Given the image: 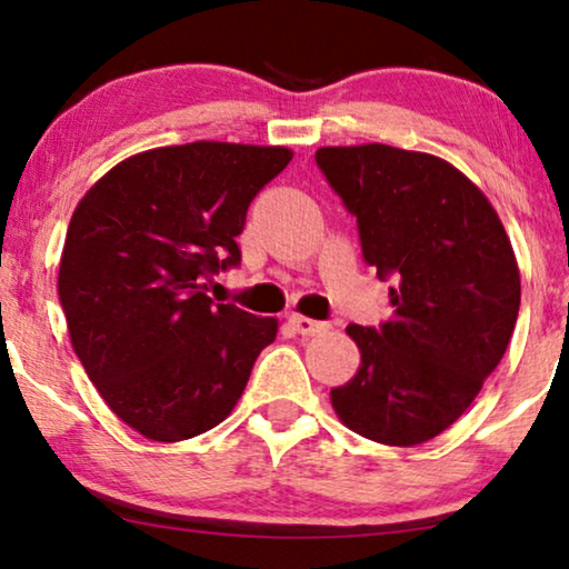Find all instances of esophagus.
Segmentation results:
<instances>
[{
	"label": "esophagus",
	"instance_id": "34e87169",
	"mask_svg": "<svg viewBox=\"0 0 569 569\" xmlns=\"http://www.w3.org/2000/svg\"><path fill=\"white\" fill-rule=\"evenodd\" d=\"M287 323H290L298 333H302V337H316V333H321V331L329 329V326H326V323L313 321V318H308V316H302V313H290V316H287Z\"/></svg>",
	"mask_w": 569,
	"mask_h": 569
}]
</instances>
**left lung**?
I'll return each mask as SVG.
<instances>
[{
	"instance_id": "8db88e82",
	"label": "left lung",
	"mask_w": 569,
	"mask_h": 569,
	"mask_svg": "<svg viewBox=\"0 0 569 569\" xmlns=\"http://www.w3.org/2000/svg\"><path fill=\"white\" fill-rule=\"evenodd\" d=\"M318 168L357 217L362 256L393 279L380 329L349 323L360 368L331 388L349 430L415 448L448 430L502 360L520 271L495 207L430 152L391 144L318 147Z\"/></svg>"
}]
</instances>
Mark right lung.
Segmentation results:
<instances>
[{
    "label": "right lung",
    "mask_w": 569,
    "mask_h": 569,
    "mask_svg": "<svg viewBox=\"0 0 569 569\" xmlns=\"http://www.w3.org/2000/svg\"><path fill=\"white\" fill-rule=\"evenodd\" d=\"M287 147L189 142L131 154L69 220L59 300L108 409L147 440L178 442L236 409L277 318L214 306L204 282L236 267L256 193Z\"/></svg>",
    "instance_id": "right-lung-1"
}]
</instances>
